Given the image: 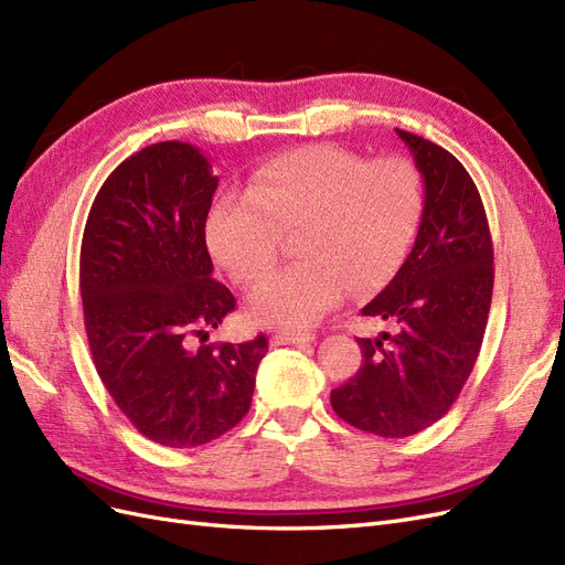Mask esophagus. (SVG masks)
<instances>
[{"label":"esophagus","mask_w":565,"mask_h":565,"mask_svg":"<svg viewBox=\"0 0 565 565\" xmlns=\"http://www.w3.org/2000/svg\"><path fill=\"white\" fill-rule=\"evenodd\" d=\"M316 337L311 332H278L270 337V347H287V344H309Z\"/></svg>","instance_id":"34e87169"}]
</instances>
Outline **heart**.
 <instances>
[{"label": "heart", "instance_id": "1", "mask_svg": "<svg viewBox=\"0 0 565 565\" xmlns=\"http://www.w3.org/2000/svg\"><path fill=\"white\" fill-rule=\"evenodd\" d=\"M422 177L405 158L365 160L339 146H306L266 160L247 193L221 195L204 221L214 259L237 285L278 262L282 233L299 228L301 262L254 289L247 311L264 328L299 330L355 292L386 285L422 218Z\"/></svg>", "mask_w": 565, "mask_h": 565}]
</instances>
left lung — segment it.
<instances>
[{
    "mask_svg": "<svg viewBox=\"0 0 565 565\" xmlns=\"http://www.w3.org/2000/svg\"><path fill=\"white\" fill-rule=\"evenodd\" d=\"M424 181L415 247L363 316L396 332L361 337L363 365L332 391L334 413L384 438L438 422L467 384L492 299V241L481 195L461 162L417 134L396 129Z\"/></svg>",
    "mask_w": 565,
    "mask_h": 565,
    "instance_id": "8db88e82",
    "label": "left lung"
}]
</instances>
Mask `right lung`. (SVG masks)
<instances>
[{
  "mask_svg": "<svg viewBox=\"0 0 565 565\" xmlns=\"http://www.w3.org/2000/svg\"><path fill=\"white\" fill-rule=\"evenodd\" d=\"M216 185L195 146L152 143L100 185L82 235L79 295L96 372L136 429L167 448L231 431L268 351L264 334L193 341L235 309L204 243Z\"/></svg>",
  "mask_w": 565,
  "mask_h": 565,
  "instance_id": "right-lung-1",
  "label": "right lung"
}]
</instances>
